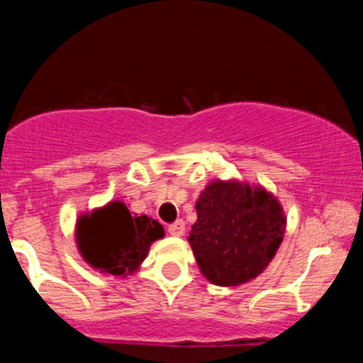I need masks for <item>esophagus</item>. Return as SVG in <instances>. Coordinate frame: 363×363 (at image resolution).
Instances as JSON below:
<instances>
[{
    "instance_id": "obj_1",
    "label": "esophagus",
    "mask_w": 363,
    "mask_h": 363,
    "mask_svg": "<svg viewBox=\"0 0 363 363\" xmlns=\"http://www.w3.org/2000/svg\"><path fill=\"white\" fill-rule=\"evenodd\" d=\"M169 234H171V236H184L185 221L178 220V221H174V223H171V225H169Z\"/></svg>"
}]
</instances>
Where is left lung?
I'll use <instances>...</instances> for the list:
<instances>
[{"label":"left lung","mask_w":363,"mask_h":363,"mask_svg":"<svg viewBox=\"0 0 363 363\" xmlns=\"http://www.w3.org/2000/svg\"><path fill=\"white\" fill-rule=\"evenodd\" d=\"M189 234L196 264L211 284L236 287L267 269L284 240L285 214L262 185L213 179L196 201Z\"/></svg>","instance_id":"left-lung-1"}]
</instances>
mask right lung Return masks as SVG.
I'll return each instance as SVG.
<instances>
[{
	"label": "right lung",
	"instance_id": "obj_1",
	"mask_svg": "<svg viewBox=\"0 0 363 363\" xmlns=\"http://www.w3.org/2000/svg\"><path fill=\"white\" fill-rule=\"evenodd\" d=\"M165 230L147 214H133L120 200L108 201L76 221V245L92 269L125 278L140 269L149 249Z\"/></svg>",
	"mask_w": 363,
	"mask_h": 363
}]
</instances>
